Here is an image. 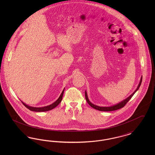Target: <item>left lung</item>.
Masks as SVG:
<instances>
[{
	"instance_id": "obj_1",
	"label": "left lung",
	"mask_w": 155,
	"mask_h": 155,
	"mask_svg": "<svg viewBox=\"0 0 155 155\" xmlns=\"http://www.w3.org/2000/svg\"><path fill=\"white\" fill-rule=\"evenodd\" d=\"M142 77H141L140 78V82L139 83V85L137 87V88L136 89V90L133 92V94L129 96L127 98H126L125 99H124V101H121V102H119L118 104H116L114 106H109V107H101V106H96L95 104H93V103H91L89 100L88 97V95H87V93L85 91V99L87 101V102L92 107H93L94 109H96V110H98L99 111H114L116 110H118L120 109L122 107H123L125 104H127V103L131 99V98L133 97V95H134V94L138 90V89L140 88V84H141V82H142Z\"/></svg>"
}]
</instances>
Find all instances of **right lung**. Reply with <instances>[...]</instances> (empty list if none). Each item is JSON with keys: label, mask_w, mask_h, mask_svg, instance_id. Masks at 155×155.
<instances>
[{"label": "right lung", "mask_w": 155, "mask_h": 155, "mask_svg": "<svg viewBox=\"0 0 155 155\" xmlns=\"http://www.w3.org/2000/svg\"><path fill=\"white\" fill-rule=\"evenodd\" d=\"M64 89H63V91H62L61 95L59 96L58 99L57 101H56L54 103H52L50 105H48L47 106H45V107H32V106H30L27 104H26L25 103L22 102V104L27 108L29 110L31 111H37V112H41V111H46L51 110L53 109H54V107H56L59 103L61 102V100H62V97L63 96V93H64Z\"/></svg>", "instance_id": "obj_1"}]
</instances>
